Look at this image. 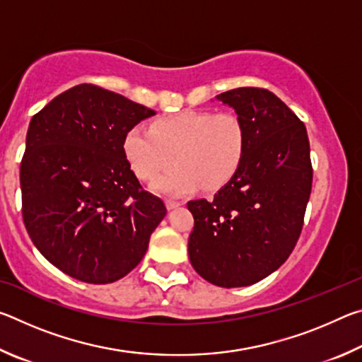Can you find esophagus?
<instances>
[{"label":"esophagus","mask_w":362,"mask_h":362,"mask_svg":"<svg viewBox=\"0 0 362 362\" xmlns=\"http://www.w3.org/2000/svg\"><path fill=\"white\" fill-rule=\"evenodd\" d=\"M182 206V201H175V199H166V207L168 209H175V207Z\"/></svg>","instance_id":"1"}]
</instances>
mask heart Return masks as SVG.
I'll return each mask as SVG.
<instances>
[{
  "instance_id": "1",
  "label": "heart",
  "mask_w": 362,
  "mask_h": 362,
  "mask_svg": "<svg viewBox=\"0 0 362 362\" xmlns=\"http://www.w3.org/2000/svg\"><path fill=\"white\" fill-rule=\"evenodd\" d=\"M247 146V131L230 112H182L148 126L137 124L124 137V155L139 179L158 177L153 188L164 194H187L199 185L217 189L240 169ZM176 156L174 157L173 155Z\"/></svg>"
}]
</instances>
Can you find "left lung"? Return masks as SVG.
I'll return each instance as SVG.
<instances>
[{
    "instance_id": "obj_1",
    "label": "left lung",
    "mask_w": 362,
    "mask_h": 362,
    "mask_svg": "<svg viewBox=\"0 0 362 362\" xmlns=\"http://www.w3.org/2000/svg\"><path fill=\"white\" fill-rule=\"evenodd\" d=\"M217 99L243 119L247 146L238 173L212 199L187 204L194 218L188 255L199 276L230 289L259 283L291 255L313 168L305 124L268 89L238 88Z\"/></svg>"
}]
</instances>
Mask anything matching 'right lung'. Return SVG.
<instances>
[{
	"mask_svg": "<svg viewBox=\"0 0 362 362\" xmlns=\"http://www.w3.org/2000/svg\"><path fill=\"white\" fill-rule=\"evenodd\" d=\"M151 108L94 84L65 90L30 121L21 163L22 217L45 259L108 284L136 268L166 216L126 159L124 137Z\"/></svg>",
	"mask_w": 362,
	"mask_h": 362,
	"instance_id": "1",
	"label": "right lung"
}]
</instances>
